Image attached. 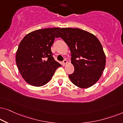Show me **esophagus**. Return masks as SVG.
<instances>
[{
	"instance_id": "1",
	"label": "esophagus",
	"mask_w": 123,
	"mask_h": 123,
	"mask_svg": "<svg viewBox=\"0 0 123 123\" xmlns=\"http://www.w3.org/2000/svg\"><path fill=\"white\" fill-rule=\"evenodd\" d=\"M67 63H68V61H67L66 60H63V62H62V65H63V66H65V65L67 64Z\"/></svg>"
}]
</instances>
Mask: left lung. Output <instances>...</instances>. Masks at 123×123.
I'll return each mask as SVG.
<instances>
[{
	"mask_svg": "<svg viewBox=\"0 0 123 123\" xmlns=\"http://www.w3.org/2000/svg\"><path fill=\"white\" fill-rule=\"evenodd\" d=\"M61 37L69 47L74 71L68 75L71 82L81 88L94 85L105 68L106 55L98 39L80 29L62 28L57 37Z\"/></svg>",
	"mask_w": 123,
	"mask_h": 123,
	"instance_id": "1",
	"label": "left lung"
}]
</instances>
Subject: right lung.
Here are the masks:
<instances>
[{
	"instance_id": "add662e5",
	"label": "right lung",
	"mask_w": 123,
	"mask_h": 123,
	"mask_svg": "<svg viewBox=\"0 0 123 123\" xmlns=\"http://www.w3.org/2000/svg\"><path fill=\"white\" fill-rule=\"evenodd\" d=\"M60 29L53 27L34 31L27 34L19 43L16 63L22 78L29 84L44 86L61 66L52 56L50 48Z\"/></svg>"
}]
</instances>
